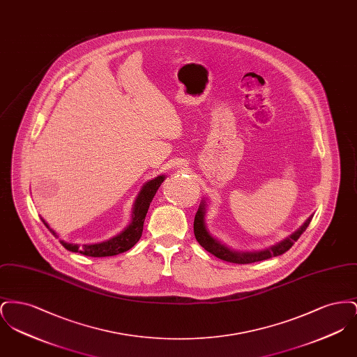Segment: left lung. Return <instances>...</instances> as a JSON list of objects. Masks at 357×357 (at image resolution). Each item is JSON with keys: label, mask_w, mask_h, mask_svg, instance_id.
<instances>
[{"label": "left lung", "mask_w": 357, "mask_h": 357, "mask_svg": "<svg viewBox=\"0 0 357 357\" xmlns=\"http://www.w3.org/2000/svg\"><path fill=\"white\" fill-rule=\"evenodd\" d=\"M204 214H206V202L202 201L197 214H195V220H194V234H195L197 241L208 253L215 255L220 259L233 262V264H252V262H258V261H264V259H268L272 257L284 255L294 245V242L301 237V234L305 231L306 227L309 226V223L312 221V217H313V215H310L297 231H294L291 236L281 241L280 243L271 246L269 249L259 250V252H236V250L227 248L226 245H223L217 238H214L210 234V231L207 230L206 223H204Z\"/></svg>", "instance_id": "8db88e82"}]
</instances>
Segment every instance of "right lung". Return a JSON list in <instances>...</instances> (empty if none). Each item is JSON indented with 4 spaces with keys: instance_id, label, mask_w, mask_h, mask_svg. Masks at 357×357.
I'll return each mask as SVG.
<instances>
[{
    "instance_id": "1",
    "label": "right lung",
    "mask_w": 357,
    "mask_h": 357,
    "mask_svg": "<svg viewBox=\"0 0 357 357\" xmlns=\"http://www.w3.org/2000/svg\"><path fill=\"white\" fill-rule=\"evenodd\" d=\"M165 178H166L165 175H159L155 179H151L143 185L142 190L139 191V194L136 197L131 222L118 236H115L111 239H107L100 243H91V245H83V246L68 243L61 239H60V243L69 252L80 253V255H88V257H109V255H120V253L130 250L142 237L146 214L149 211V207H150V204H151L158 188L163 183ZM41 221L44 222V225L51 230V233L54 237L59 238L57 233L54 230H52L47 222L44 221L43 218H41Z\"/></svg>"
}]
</instances>
